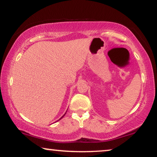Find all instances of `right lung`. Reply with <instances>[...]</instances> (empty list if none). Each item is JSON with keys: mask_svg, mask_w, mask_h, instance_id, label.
I'll return each instance as SVG.
<instances>
[{"mask_svg": "<svg viewBox=\"0 0 157 157\" xmlns=\"http://www.w3.org/2000/svg\"><path fill=\"white\" fill-rule=\"evenodd\" d=\"M65 114H66V113H65ZM65 114H64V115H65ZM64 115H63V116H64ZM62 117H61V118H62Z\"/></svg>", "mask_w": 157, "mask_h": 157, "instance_id": "add662e5", "label": "right lung"}]
</instances>
